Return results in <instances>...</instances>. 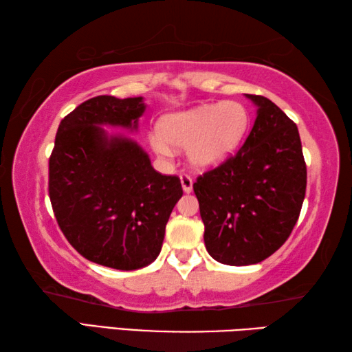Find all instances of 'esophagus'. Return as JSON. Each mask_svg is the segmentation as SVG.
I'll use <instances>...</instances> for the list:
<instances>
[{
	"instance_id": "esophagus-1",
	"label": "esophagus",
	"mask_w": 352,
	"mask_h": 352,
	"mask_svg": "<svg viewBox=\"0 0 352 352\" xmlns=\"http://www.w3.org/2000/svg\"><path fill=\"white\" fill-rule=\"evenodd\" d=\"M180 182H182V188L186 194H189L192 190V178H190L188 174H182L180 175Z\"/></svg>"
}]
</instances>
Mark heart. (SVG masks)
Returning a JSON list of instances; mask_svg holds the SVG:
<instances>
[{
  "label": "heart",
  "mask_w": 352,
  "mask_h": 352,
  "mask_svg": "<svg viewBox=\"0 0 352 352\" xmlns=\"http://www.w3.org/2000/svg\"><path fill=\"white\" fill-rule=\"evenodd\" d=\"M248 127L247 107L226 100L164 116L158 124L160 133L148 135V142L162 157H170V144L188 147L190 164L208 169L223 163L237 151Z\"/></svg>",
  "instance_id": "b5f03b06"
}]
</instances>
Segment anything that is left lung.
I'll list each match as a JSON object with an SVG mask.
<instances>
[{"mask_svg":"<svg viewBox=\"0 0 352 352\" xmlns=\"http://www.w3.org/2000/svg\"><path fill=\"white\" fill-rule=\"evenodd\" d=\"M252 132L234 155L197 177L194 192L205 245L226 265L258 264L287 241L306 195L307 169L296 124L259 94Z\"/></svg>","mask_w":352,"mask_h":352,"instance_id":"1","label":"left lung"}]
</instances>
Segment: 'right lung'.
Segmentation results:
<instances>
[{"label": "right lung", "instance_id": "1", "mask_svg": "<svg viewBox=\"0 0 352 352\" xmlns=\"http://www.w3.org/2000/svg\"><path fill=\"white\" fill-rule=\"evenodd\" d=\"M142 98L96 96L58 126L50 157V200L63 236L83 258L116 270L157 259L183 195L180 178L155 170L135 141L107 140L100 124L136 127Z\"/></svg>", "mask_w": 352, "mask_h": 352}]
</instances>
